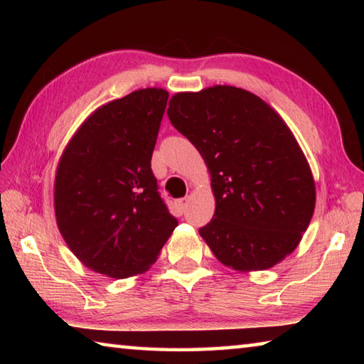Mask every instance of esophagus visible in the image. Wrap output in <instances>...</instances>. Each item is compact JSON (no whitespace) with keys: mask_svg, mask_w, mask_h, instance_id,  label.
Instances as JSON below:
<instances>
[{"mask_svg":"<svg viewBox=\"0 0 364 364\" xmlns=\"http://www.w3.org/2000/svg\"><path fill=\"white\" fill-rule=\"evenodd\" d=\"M188 202H189V197H183V199H178V200H176V205H178V208H180V210L183 212L184 208H186Z\"/></svg>","mask_w":364,"mask_h":364,"instance_id":"34e87169","label":"esophagus"}]
</instances>
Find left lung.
Listing matches in <instances>:
<instances>
[{
  "label": "left lung",
  "mask_w": 364,
  "mask_h": 364,
  "mask_svg": "<svg viewBox=\"0 0 364 364\" xmlns=\"http://www.w3.org/2000/svg\"><path fill=\"white\" fill-rule=\"evenodd\" d=\"M167 114L210 175L215 213L199 234L218 262L249 273L291 255L315 212L316 186L282 117L230 85L176 93Z\"/></svg>",
  "instance_id": "1"
}]
</instances>
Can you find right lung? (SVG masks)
<instances>
[{"mask_svg": "<svg viewBox=\"0 0 364 364\" xmlns=\"http://www.w3.org/2000/svg\"><path fill=\"white\" fill-rule=\"evenodd\" d=\"M167 100V90L152 86L102 104L59 159V232L86 268L107 278L146 273L178 225L151 170Z\"/></svg>", "mask_w": 364, "mask_h": 364, "instance_id": "1", "label": "right lung"}]
</instances>
